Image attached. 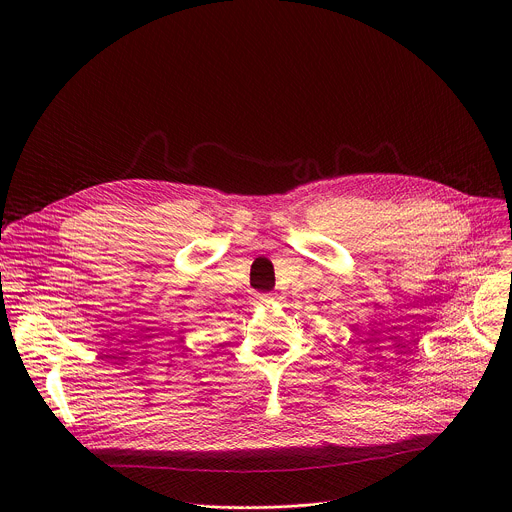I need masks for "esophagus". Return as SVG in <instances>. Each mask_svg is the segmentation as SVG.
<instances>
[{
	"mask_svg": "<svg viewBox=\"0 0 512 512\" xmlns=\"http://www.w3.org/2000/svg\"><path fill=\"white\" fill-rule=\"evenodd\" d=\"M271 300V294H257V302H269Z\"/></svg>",
	"mask_w": 512,
	"mask_h": 512,
	"instance_id": "1",
	"label": "esophagus"
}]
</instances>
